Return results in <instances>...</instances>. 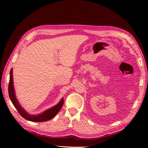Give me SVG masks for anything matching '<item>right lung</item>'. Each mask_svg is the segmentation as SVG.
I'll return each mask as SVG.
<instances>
[{"instance_id": "1", "label": "right lung", "mask_w": 148, "mask_h": 148, "mask_svg": "<svg viewBox=\"0 0 148 148\" xmlns=\"http://www.w3.org/2000/svg\"><path fill=\"white\" fill-rule=\"evenodd\" d=\"M8 95H9V97L12 102V104L15 106L16 109L18 112L21 116H22V117L26 120L34 122H46V121H48L54 117L62 108L64 102V98H62L56 106L51 107L50 109H48L47 110H46L45 111H44L43 112L39 114L32 115L28 113L21 106L16 97L14 86H13V69H11L10 72V81L9 84H8Z\"/></svg>"}]
</instances>
